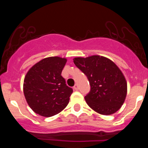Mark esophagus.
I'll use <instances>...</instances> for the list:
<instances>
[{"instance_id": "obj_1", "label": "esophagus", "mask_w": 148, "mask_h": 148, "mask_svg": "<svg viewBox=\"0 0 148 148\" xmlns=\"http://www.w3.org/2000/svg\"><path fill=\"white\" fill-rule=\"evenodd\" d=\"M74 89L75 90H79V86H78V84H75V85H74Z\"/></svg>"}]
</instances>
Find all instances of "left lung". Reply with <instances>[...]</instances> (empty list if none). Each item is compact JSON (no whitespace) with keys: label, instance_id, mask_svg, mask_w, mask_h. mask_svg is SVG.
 <instances>
[{"label":"left lung","instance_id":"8db88e82","mask_svg":"<svg viewBox=\"0 0 148 148\" xmlns=\"http://www.w3.org/2000/svg\"><path fill=\"white\" fill-rule=\"evenodd\" d=\"M76 67L87 76L90 90L85 97L92 109L102 115L118 111L127 95V82L113 61L99 56L75 58Z\"/></svg>","mask_w":148,"mask_h":148}]
</instances>
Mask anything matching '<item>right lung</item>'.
I'll use <instances>...</instances> for the list:
<instances>
[{
	"label": "right lung",
	"mask_w": 148,
	"mask_h": 148,
	"mask_svg": "<svg viewBox=\"0 0 148 148\" xmlns=\"http://www.w3.org/2000/svg\"><path fill=\"white\" fill-rule=\"evenodd\" d=\"M67 60L49 57L33 66L25 75L23 93L32 110L44 117L56 115L68 104L73 89L62 76Z\"/></svg>",
	"instance_id": "1"
}]
</instances>
